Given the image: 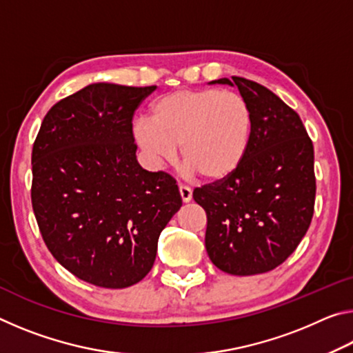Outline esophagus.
I'll list each match as a JSON object with an SVG mask.
<instances>
[{
    "label": "esophagus",
    "mask_w": 353,
    "mask_h": 353,
    "mask_svg": "<svg viewBox=\"0 0 353 353\" xmlns=\"http://www.w3.org/2000/svg\"><path fill=\"white\" fill-rule=\"evenodd\" d=\"M179 191H181V198L183 202H190L193 198V191L188 187V185H179Z\"/></svg>",
    "instance_id": "1"
}]
</instances>
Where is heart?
Wrapping results in <instances>:
<instances>
[{
    "label": "heart",
    "mask_w": 353,
    "mask_h": 353,
    "mask_svg": "<svg viewBox=\"0 0 353 353\" xmlns=\"http://www.w3.org/2000/svg\"><path fill=\"white\" fill-rule=\"evenodd\" d=\"M254 129L250 104L219 88H181L152 105V118L135 123V139L154 166L182 159L205 181H224L240 168Z\"/></svg>",
    "instance_id": "b5f03b06"
}]
</instances>
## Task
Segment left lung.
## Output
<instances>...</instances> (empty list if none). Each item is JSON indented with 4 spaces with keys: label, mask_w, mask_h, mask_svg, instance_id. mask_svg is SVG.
<instances>
[{
    "label": "left lung",
    "mask_w": 353,
    "mask_h": 353,
    "mask_svg": "<svg viewBox=\"0 0 353 353\" xmlns=\"http://www.w3.org/2000/svg\"><path fill=\"white\" fill-rule=\"evenodd\" d=\"M236 85L254 113L249 151L234 174L194 188L207 213L205 248L234 276L276 270L305 236L314 212L313 143L301 117L276 93L246 77Z\"/></svg>",
    "instance_id": "left-lung-1"
}]
</instances>
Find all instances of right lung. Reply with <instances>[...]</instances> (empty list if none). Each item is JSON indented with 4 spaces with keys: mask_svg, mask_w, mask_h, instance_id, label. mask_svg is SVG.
<instances>
[{
    "mask_svg": "<svg viewBox=\"0 0 353 353\" xmlns=\"http://www.w3.org/2000/svg\"><path fill=\"white\" fill-rule=\"evenodd\" d=\"M155 90L92 83L51 107L32 148L31 199L43 241L76 277L126 288L154 265L182 198L137 162L134 113Z\"/></svg>",
    "mask_w": 353,
    "mask_h": 353,
    "instance_id": "right-lung-1",
    "label": "right lung"
}]
</instances>
